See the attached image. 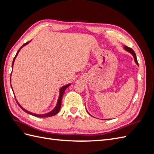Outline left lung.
I'll list each match as a JSON object with an SVG mask.
<instances>
[{
	"instance_id": "left-lung-1",
	"label": "left lung",
	"mask_w": 154,
	"mask_h": 154,
	"mask_svg": "<svg viewBox=\"0 0 154 154\" xmlns=\"http://www.w3.org/2000/svg\"><path fill=\"white\" fill-rule=\"evenodd\" d=\"M125 49L127 50V51H128V52H130V53H131L132 55H133V57H134V60H135V62L136 63V64L137 65H138V62H137V57H136V53H135V52L134 51H133V49H131L130 48H128V47H127V46H125Z\"/></svg>"
}]
</instances>
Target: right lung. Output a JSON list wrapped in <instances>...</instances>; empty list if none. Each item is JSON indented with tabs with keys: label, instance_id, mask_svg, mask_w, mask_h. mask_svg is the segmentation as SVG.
Wrapping results in <instances>:
<instances>
[{
	"label": "right lung",
	"instance_id": "right-lung-1",
	"mask_svg": "<svg viewBox=\"0 0 154 154\" xmlns=\"http://www.w3.org/2000/svg\"><path fill=\"white\" fill-rule=\"evenodd\" d=\"M29 42H27L25 43L24 44H23L22 47L20 48V49H21L22 47H24V45H26V44H28ZM19 51H20V49L17 51V54H16V55H15V57H14L13 61V63H12V67H13V66L14 61H15V58L17 57V54H18V52H19ZM10 82H11V77H10ZM69 85H70V84H68V85H65V86L62 87L61 88H60V96H59V98H58V102H57V106H56L55 108H54L52 111L50 112H49V113H48V114H42H42H32V113H31V112H28V111H27V110H25L24 109H23L22 107L18 103V102H17V103H18V105H19V106L20 107V108H21L23 110H24V112H27V114H31V115H32V116H35V117H38V118H48V117H51V116H54V115H56V114L58 113V112H59V111H60V108H61L62 100L63 95V94H64L65 91H66V88H67Z\"/></svg>",
	"mask_w": 154,
	"mask_h": 154
}]
</instances>
